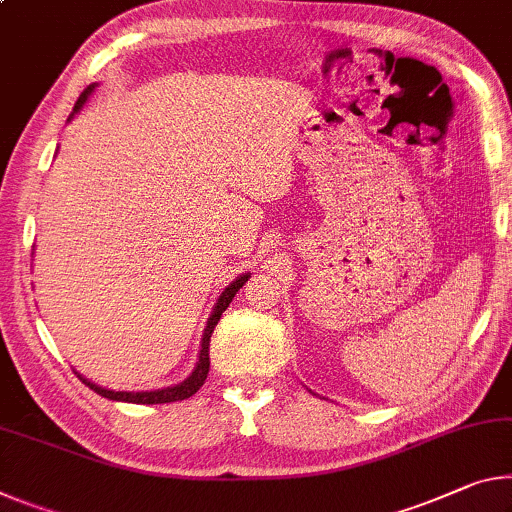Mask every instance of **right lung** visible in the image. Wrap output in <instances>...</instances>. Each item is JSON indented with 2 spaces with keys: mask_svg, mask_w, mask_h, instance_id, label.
<instances>
[{
  "mask_svg": "<svg viewBox=\"0 0 512 512\" xmlns=\"http://www.w3.org/2000/svg\"><path fill=\"white\" fill-rule=\"evenodd\" d=\"M95 86L97 84H91L86 88L84 93L79 95V100H77V104H75V109H72V116H75V113H79V109L84 107L86 104V100H88V95H91L93 91H95ZM70 116V118H72ZM68 118V120H70ZM250 278V275L246 273V275H239L237 280L232 282V285H227L225 287V291L221 294V298L216 300V305H214V312H212V316H209L207 319V326H205V332H202V344H200V355H198V364H196V369L191 371V376L189 378H184L180 385H173V387H164V389H152V392H113V389H107V387H100V385H95V383H91V380L88 378H84V376H79L77 373V378L81 380V383H84L86 387H91L93 392H97L100 396H104V399H109V401H125V403H143V405H154V403H173V401H184V399H189V396H193L198 392V389L205 385V380H207V373H209V342H212V332H214V328H216V323L221 321V316H223V312L227 310V307H230V303H232V298L237 296V291L243 287V282H246Z\"/></svg>",
  "mask_w": 512,
  "mask_h": 512,
  "instance_id": "add662e5",
  "label": "right lung"
}]
</instances>
